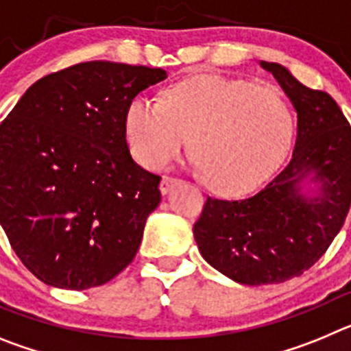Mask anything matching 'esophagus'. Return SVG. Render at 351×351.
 Returning <instances> with one entry per match:
<instances>
[{"mask_svg": "<svg viewBox=\"0 0 351 351\" xmlns=\"http://www.w3.org/2000/svg\"><path fill=\"white\" fill-rule=\"evenodd\" d=\"M182 179L179 178H172V176H165V178L161 179V184H160V190L161 193H169L170 190H172L173 186L181 184Z\"/></svg>", "mask_w": 351, "mask_h": 351, "instance_id": "obj_1", "label": "esophagus"}]
</instances>
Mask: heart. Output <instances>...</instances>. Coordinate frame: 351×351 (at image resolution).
Instances as JSON below:
<instances>
[{
  "instance_id": "1",
  "label": "heart",
  "mask_w": 351,
  "mask_h": 351,
  "mask_svg": "<svg viewBox=\"0 0 351 351\" xmlns=\"http://www.w3.org/2000/svg\"><path fill=\"white\" fill-rule=\"evenodd\" d=\"M190 149L214 190L251 191L278 169L293 135L290 105L276 89L221 75L173 84L163 100L135 98L126 108V138L135 160L160 170Z\"/></svg>"
}]
</instances>
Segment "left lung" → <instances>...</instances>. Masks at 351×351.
<instances>
[{
    "label": "left lung",
    "instance_id": "1",
    "mask_svg": "<svg viewBox=\"0 0 351 351\" xmlns=\"http://www.w3.org/2000/svg\"><path fill=\"white\" fill-rule=\"evenodd\" d=\"M297 110V137L287 165L256 193L207 197L193 226L204 258L237 283H283L324 256L351 204V126L332 96L300 84L278 63L260 61ZM313 173L319 195L300 182Z\"/></svg>",
    "mask_w": 351,
    "mask_h": 351
}]
</instances>
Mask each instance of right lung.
I'll return each mask as SVG.
<instances>
[{
    "label": "right lung",
    "instance_id": "add662e5",
    "mask_svg": "<svg viewBox=\"0 0 351 351\" xmlns=\"http://www.w3.org/2000/svg\"><path fill=\"white\" fill-rule=\"evenodd\" d=\"M161 68L88 61L36 80L0 125V223L33 276L100 287L137 255L160 181L133 161L126 108Z\"/></svg>",
    "mask_w": 351,
    "mask_h": 351
}]
</instances>
